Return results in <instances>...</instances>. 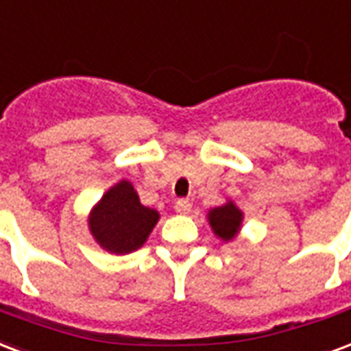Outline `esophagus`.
<instances>
[{"label": "esophagus", "mask_w": 351, "mask_h": 351, "mask_svg": "<svg viewBox=\"0 0 351 351\" xmlns=\"http://www.w3.org/2000/svg\"><path fill=\"white\" fill-rule=\"evenodd\" d=\"M191 206H193V204H191L188 199H178V201L175 202V212H176V214L186 215V214H189V212H191Z\"/></svg>", "instance_id": "34e87169"}]
</instances>
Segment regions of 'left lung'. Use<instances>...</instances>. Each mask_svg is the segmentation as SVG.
I'll use <instances>...</instances> for the list:
<instances>
[{
    "instance_id": "left-lung-1",
    "label": "left lung",
    "mask_w": 351,
    "mask_h": 351,
    "mask_svg": "<svg viewBox=\"0 0 351 351\" xmlns=\"http://www.w3.org/2000/svg\"><path fill=\"white\" fill-rule=\"evenodd\" d=\"M208 221L214 228V232L221 240L228 241L232 240L238 232L241 223V212L236 208L232 202H227L225 206H219V208L210 210Z\"/></svg>"
}]
</instances>
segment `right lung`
<instances>
[{
    "label": "right lung",
    "instance_id": "obj_1",
    "mask_svg": "<svg viewBox=\"0 0 351 351\" xmlns=\"http://www.w3.org/2000/svg\"><path fill=\"white\" fill-rule=\"evenodd\" d=\"M158 212L139 202L136 189L123 180L102 197L89 219L96 241L106 251L123 255L132 253L145 243L158 221Z\"/></svg>",
    "mask_w": 351,
    "mask_h": 351
}]
</instances>
